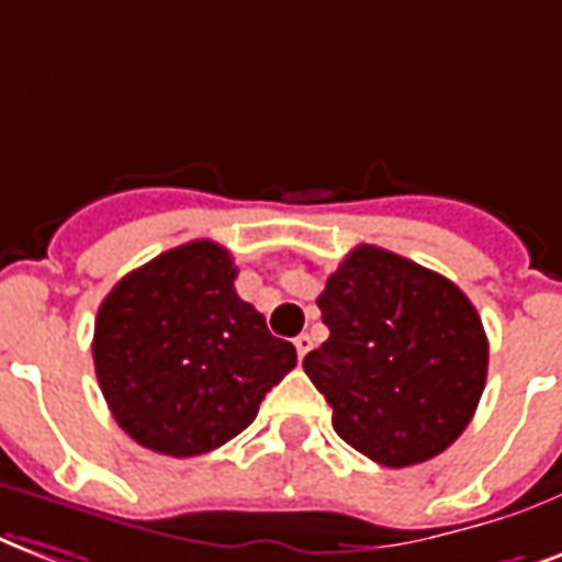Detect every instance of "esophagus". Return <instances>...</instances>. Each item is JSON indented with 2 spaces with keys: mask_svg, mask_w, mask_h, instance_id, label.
Instances as JSON below:
<instances>
[{
  "mask_svg": "<svg viewBox=\"0 0 562 562\" xmlns=\"http://www.w3.org/2000/svg\"><path fill=\"white\" fill-rule=\"evenodd\" d=\"M311 346H313V340H311V337H307V334H302V337H295V351H299V360H302L304 355L311 351Z\"/></svg>",
  "mask_w": 562,
  "mask_h": 562,
  "instance_id": "34e87169",
  "label": "esophagus"
}]
</instances>
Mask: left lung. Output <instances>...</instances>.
<instances>
[{"label": "left lung", "mask_w": 562, "mask_h": 562, "mask_svg": "<svg viewBox=\"0 0 562 562\" xmlns=\"http://www.w3.org/2000/svg\"><path fill=\"white\" fill-rule=\"evenodd\" d=\"M330 337L304 372L334 430L381 467L437 458L467 430L486 384L484 325L458 284L358 246L316 299Z\"/></svg>", "instance_id": "left-lung-1"}]
</instances>
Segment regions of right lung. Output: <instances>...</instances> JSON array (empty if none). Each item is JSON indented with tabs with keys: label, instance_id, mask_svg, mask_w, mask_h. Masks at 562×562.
<instances>
[{
	"label": "right lung",
	"instance_id": "add662e5",
	"mask_svg": "<svg viewBox=\"0 0 562 562\" xmlns=\"http://www.w3.org/2000/svg\"><path fill=\"white\" fill-rule=\"evenodd\" d=\"M234 278L232 251L193 240L128 272L99 304L95 378L143 448L195 458L225 446L295 367L293 342L269 334Z\"/></svg>",
	"mask_w": 562,
	"mask_h": 562
}]
</instances>
